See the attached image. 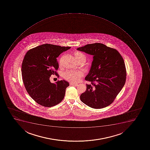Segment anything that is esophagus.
Wrapping results in <instances>:
<instances>
[{
  "label": "esophagus",
  "mask_w": 150,
  "mask_h": 150,
  "mask_svg": "<svg viewBox=\"0 0 150 150\" xmlns=\"http://www.w3.org/2000/svg\"><path fill=\"white\" fill-rule=\"evenodd\" d=\"M70 85H73V86H78V84L73 83H70Z\"/></svg>",
  "instance_id": "obj_1"
}]
</instances>
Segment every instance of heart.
Instances as JSON below:
<instances>
[{"label":"heart","mask_w":150,"mask_h":150,"mask_svg":"<svg viewBox=\"0 0 150 150\" xmlns=\"http://www.w3.org/2000/svg\"><path fill=\"white\" fill-rule=\"evenodd\" d=\"M74 57L77 60H83L85 62V56L79 52H74ZM83 76V72L81 71H67L64 74V78L68 81L73 83H76L80 81L81 78Z\"/></svg>","instance_id":"b5f03b06"}]
</instances>
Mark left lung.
<instances>
[{
    "label": "left lung",
    "mask_w": 150,
    "mask_h": 150,
    "mask_svg": "<svg viewBox=\"0 0 150 150\" xmlns=\"http://www.w3.org/2000/svg\"><path fill=\"white\" fill-rule=\"evenodd\" d=\"M77 50L93 55L91 69L85 78L91 84H86L81 100L93 108L108 106L125 83L126 70L122 57L116 50L101 43L88 44Z\"/></svg>",
    "instance_id": "1"
}]
</instances>
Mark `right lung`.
<instances>
[{
  "instance_id": "add662e5",
  "label": "right lung",
  "mask_w": 150,
  "mask_h": 150,
  "mask_svg": "<svg viewBox=\"0 0 150 150\" xmlns=\"http://www.w3.org/2000/svg\"><path fill=\"white\" fill-rule=\"evenodd\" d=\"M70 47L44 44L26 53L21 66V74L25 88L32 99L45 107L54 106L65 96L69 84L64 80L51 83L50 77L59 68L57 58Z\"/></svg>"
}]
</instances>
